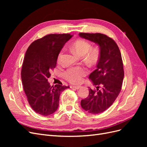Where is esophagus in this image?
Returning <instances> with one entry per match:
<instances>
[{
  "label": "esophagus",
  "instance_id": "34e87169",
  "mask_svg": "<svg viewBox=\"0 0 147 147\" xmlns=\"http://www.w3.org/2000/svg\"><path fill=\"white\" fill-rule=\"evenodd\" d=\"M70 88H72V89H75V90H79V89L81 88L80 86H73V85H71Z\"/></svg>",
  "mask_w": 147,
  "mask_h": 147
}]
</instances>
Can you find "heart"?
<instances>
[{"mask_svg":"<svg viewBox=\"0 0 147 147\" xmlns=\"http://www.w3.org/2000/svg\"><path fill=\"white\" fill-rule=\"evenodd\" d=\"M73 51L79 56H83L87 53L86 59L89 63L94 64L99 57V51L96 49H91V45L84 39H78L72 45ZM63 55V50L61 51L57 56V62L59 63ZM86 70L84 68L75 67L65 70L64 73V78L73 83H78L82 81V78L85 76Z\"/></svg>","mask_w":147,"mask_h":147,"instance_id":"b5f03b06","label":"heart"}]
</instances>
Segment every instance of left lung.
<instances>
[{
  "label": "left lung",
  "instance_id": "left-lung-1",
  "mask_svg": "<svg viewBox=\"0 0 147 147\" xmlns=\"http://www.w3.org/2000/svg\"><path fill=\"white\" fill-rule=\"evenodd\" d=\"M79 36L99 47L97 69L89 76L96 90L89 89V95L82 100L81 106L88 113H100L113 104L121 91L124 78L121 55L116 42L106 35L80 33Z\"/></svg>",
  "mask_w": 147,
  "mask_h": 147
}]
</instances>
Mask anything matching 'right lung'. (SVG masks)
I'll return each mask as SVG.
<instances>
[{
	"label": "right lung",
	"mask_w": 147,
	"mask_h": 147,
	"mask_svg": "<svg viewBox=\"0 0 147 147\" xmlns=\"http://www.w3.org/2000/svg\"><path fill=\"white\" fill-rule=\"evenodd\" d=\"M72 37L70 34H49L33 42L26 52L21 69L24 91L31 108L43 116L56 112L61 93L69 88L50 86L48 78L61 49Z\"/></svg>",
	"instance_id": "1"
}]
</instances>
